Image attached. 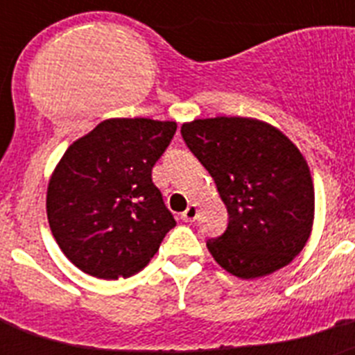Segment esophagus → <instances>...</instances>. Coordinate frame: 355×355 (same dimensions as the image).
I'll list each match as a JSON object with an SVG mask.
<instances>
[{
	"label": "esophagus",
	"mask_w": 355,
	"mask_h": 355,
	"mask_svg": "<svg viewBox=\"0 0 355 355\" xmlns=\"http://www.w3.org/2000/svg\"><path fill=\"white\" fill-rule=\"evenodd\" d=\"M197 218V206L190 205L183 213H181V220L183 222H193Z\"/></svg>",
	"instance_id": "1"
}]
</instances>
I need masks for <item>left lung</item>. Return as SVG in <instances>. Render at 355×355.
Segmentation results:
<instances>
[{"mask_svg":"<svg viewBox=\"0 0 355 355\" xmlns=\"http://www.w3.org/2000/svg\"><path fill=\"white\" fill-rule=\"evenodd\" d=\"M227 208L224 233L208 238L215 261L241 279L268 275L304 249L315 216L311 172L300 150L256 119H197L181 126Z\"/></svg>","mask_w":355,"mask_h":355,"instance_id":"left-lung-1","label":"left lung"}]
</instances>
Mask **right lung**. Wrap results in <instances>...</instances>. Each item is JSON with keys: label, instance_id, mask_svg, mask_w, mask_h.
Here are the masks:
<instances>
[{"label": "right lung", "instance_id": "add662e5", "mask_svg": "<svg viewBox=\"0 0 355 355\" xmlns=\"http://www.w3.org/2000/svg\"><path fill=\"white\" fill-rule=\"evenodd\" d=\"M175 130L171 121L108 119L65 150L46 209L58 247L85 274L131 277L175 225L150 175Z\"/></svg>", "mask_w": 355, "mask_h": 355}]
</instances>
